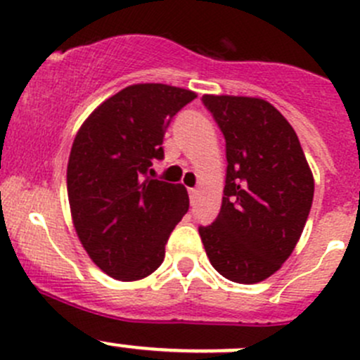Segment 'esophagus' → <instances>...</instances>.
<instances>
[{
  "label": "esophagus",
  "instance_id": "34e87169",
  "mask_svg": "<svg viewBox=\"0 0 360 360\" xmlns=\"http://www.w3.org/2000/svg\"><path fill=\"white\" fill-rule=\"evenodd\" d=\"M188 193H190V200H191V202L197 200V197H198V190H195V188H190V190H188Z\"/></svg>",
  "mask_w": 360,
  "mask_h": 360
}]
</instances>
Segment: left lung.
Masks as SVG:
<instances>
[{
	"instance_id": "1",
	"label": "left lung",
	"mask_w": 360,
	"mask_h": 360,
	"mask_svg": "<svg viewBox=\"0 0 360 360\" xmlns=\"http://www.w3.org/2000/svg\"><path fill=\"white\" fill-rule=\"evenodd\" d=\"M226 141L221 210L198 228L210 264L224 278L256 284L296 248L314 200V176L291 123L256 97L203 96Z\"/></svg>"
}]
</instances>
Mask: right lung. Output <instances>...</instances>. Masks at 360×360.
<instances>
[{"label":"right lung","mask_w":360,"mask_h":360,"mask_svg":"<svg viewBox=\"0 0 360 360\" xmlns=\"http://www.w3.org/2000/svg\"><path fill=\"white\" fill-rule=\"evenodd\" d=\"M197 97L163 83H139L104 101L78 130L68 163L72 223L90 259L116 281L148 277L190 207L183 184L148 176L163 158V134Z\"/></svg>","instance_id":"obj_1"}]
</instances>
